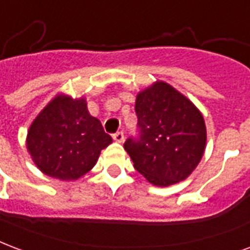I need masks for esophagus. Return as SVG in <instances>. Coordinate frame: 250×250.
<instances>
[{
  "label": "esophagus",
  "mask_w": 250,
  "mask_h": 250,
  "mask_svg": "<svg viewBox=\"0 0 250 250\" xmlns=\"http://www.w3.org/2000/svg\"><path fill=\"white\" fill-rule=\"evenodd\" d=\"M112 138H114L116 143H123L125 142V135H123V132H116Z\"/></svg>",
  "instance_id": "esophagus-1"
}]
</instances>
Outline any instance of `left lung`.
<instances>
[{
	"mask_svg": "<svg viewBox=\"0 0 250 250\" xmlns=\"http://www.w3.org/2000/svg\"><path fill=\"white\" fill-rule=\"evenodd\" d=\"M135 111L140 138L125 143L135 169L158 187L186 180L207 146L200 110L169 83L156 81L138 92Z\"/></svg>",
	"mask_w": 250,
	"mask_h": 250,
	"instance_id": "1",
	"label": "left lung"
}]
</instances>
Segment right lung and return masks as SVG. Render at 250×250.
Masks as SVG:
<instances>
[{"label":"right lung","instance_id":"add662e5","mask_svg":"<svg viewBox=\"0 0 250 250\" xmlns=\"http://www.w3.org/2000/svg\"><path fill=\"white\" fill-rule=\"evenodd\" d=\"M112 143L101 120L90 115L86 98L57 94L27 130L26 148L42 173L63 182L78 180Z\"/></svg>","mask_w":250,"mask_h":250}]
</instances>
